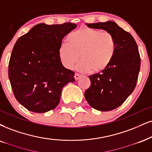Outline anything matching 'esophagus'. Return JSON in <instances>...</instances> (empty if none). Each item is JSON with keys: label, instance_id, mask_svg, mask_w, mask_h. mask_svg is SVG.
<instances>
[{"label": "esophagus", "instance_id": "esophagus-1", "mask_svg": "<svg viewBox=\"0 0 152 152\" xmlns=\"http://www.w3.org/2000/svg\"><path fill=\"white\" fill-rule=\"evenodd\" d=\"M80 77H81V76H80L79 74H77V73H75V75L74 77H75V80L77 81V80H78L80 79Z\"/></svg>", "mask_w": 152, "mask_h": 152}]
</instances>
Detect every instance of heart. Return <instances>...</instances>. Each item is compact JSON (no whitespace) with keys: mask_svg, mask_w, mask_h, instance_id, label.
Returning <instances> with one entry per match:
<instances>
[{"mask_svg":"<svg viewBox=\"0 0 152 152\" xmlns=\"http://www.w3.org/2000/svg\"><path fill=\"white\" fill-rule=\"evenodd\" d=\"M68 43L61 44L59 58L65 68L71 69L79 61L77 70L80 72L104 71L113 58L116 44L112 34L83 27L67 37Z\"/></svg>","mask_w":152,"mask_h":152,"instance_id":"heart-1","label":"heart"}]
</instances>
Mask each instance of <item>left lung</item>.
I'll return each mask as SVG.
<instances>
[{
	"instance_id": "left-lung-1",
	"label": "left lung",
	"mask_w": 152,
	"mask_h": 152,
	"mask_svg": "<svg viewBox=\"0 0 152 152\" xmlns=\"http://www.w3.org/2000/svg\"><path fill=\"white\" fill-rule=\"evenodd\" d=\"M86 24L88 27L110 32L115 39L113 60L106 70L89 76L91 85L85 92L86 100L91 107L108 111L121 106L134 91L140 69L139 50L132 35L115 22Z\"/></svg>"
}]
</instances>
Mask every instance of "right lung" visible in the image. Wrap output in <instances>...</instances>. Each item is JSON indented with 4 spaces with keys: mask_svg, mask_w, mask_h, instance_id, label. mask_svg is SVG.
Segmentation results:
<instances>
[{
    "mask_svg": "<svg viewBox=\"0 0 152 152\" xmlns=\"http://www.w3.org/2000/svg\"><path fill=\"white\" fill-rule=\"evenodd\" d=\"M76 27L70 22L40 23L17 40L8 77L15 97L27 110L41 113L55 108L63 87L75 80V72L62 64L58 49L63 37Z\"/></svg>",
    "mask_w": 152,
    "mask_h": 152,
    "instance_id": "add662e5",
    "label": "right lung"
}]
</instances>
